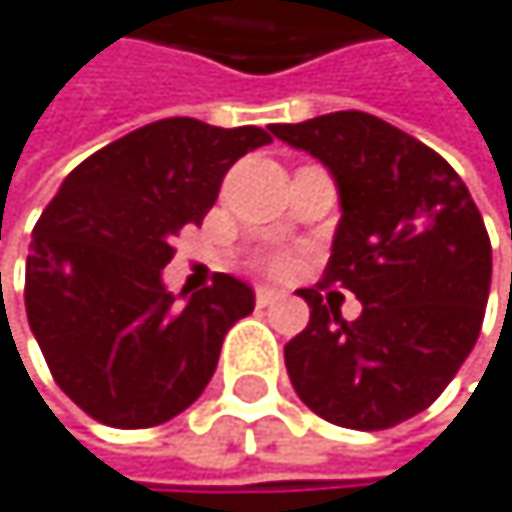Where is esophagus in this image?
<instances>
[{
  "mask_svg": "<svg viewBox=\"0 0 512 512\" xmlns=\"http://www.w3.org/2000/svg\"><path fill=\"white\" fill-rule=\"evenodd\" d=\"M253 293H256V305H259V308H268V305H274L280 296H284V293L274 290V287H268V284H256Z\"/></svg>",
  "mask_w": 512,
  "mask_h": 512,
  "instance_id": "obj_1",
  "label": "esophagus"
}]
</instances>
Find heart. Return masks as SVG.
Instances as JSON below:
<instances>
[{
	"instance_id": "obj_1",
	"label": "heart",
	"mask_w": 512,
	"mask_h": 512,
	"mask_svg": "<svg viewBox=\"0 0 512 512\" xmlns=\"http://www.w3.org/2000/svg\"><path fill=\"white\" fill-rule=\"evenodd\" d=\"M290 268H293V256L290 253H274V256L265 259V271H271V274H287Z\"/></svg>"
}]
</instances>
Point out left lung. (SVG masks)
<instances>
[{"mask_svg": "<svg viewBox=\"0 0 512 512\" xmlns=\"http://www.w3.org/2000/svg\"><path fill=\"white\" fill-rule=\"evenodd\" d=\"M271 134L320 158L342 219L308 326L284 348L299 400L351 430H388L437 400L473 351L492 287V241L452 164L369 112H329ZM351 289L345 321L319 296Z\"/></svg>", "mask_w": 512, "mask_h": 512, "instance_id": "1", "label": "left lung"}]
</instances>
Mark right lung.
<instances>
[{
    "label": "right lung",
    "instance_id": "obj_1",
    "mask_svg": "<svg viewBox=\"0 0 512 512\" xmlns=\"http://www.w3.org/2000/svg\"><path fill=\"white\" fill-rule=\"evenodd\" d=\"M265 143L256 124L161 118L85 158L39 216L23 287L30 329L60 391L94 421L155 427L204 394L253 290L216 274L176 302L161 268L170 238L216 204L228 167Z\"/></svg>",
    "mask_w": 512,
    "mask_h": 512
}]
</instances>
